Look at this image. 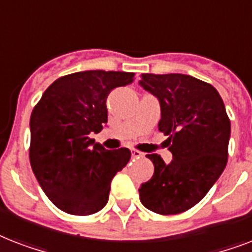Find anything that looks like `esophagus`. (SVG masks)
<instances>
[{
	"instance_id": "esophagus-1",
	"label": "esophagus",
	"mask_w": 252,
	"mask_h": 252,
	"mask_svg": "<svg viewBox=\"0 0 252 252\" xmlns=\"http://www.w3.org/2000/svg\"><path fill=\"white\" fill-rule=\"evenodd\" d=\"M144 156H145V154L141 153V152H138V150H132V157L133 158H142Z\"/></svg>"
}]
</instances>
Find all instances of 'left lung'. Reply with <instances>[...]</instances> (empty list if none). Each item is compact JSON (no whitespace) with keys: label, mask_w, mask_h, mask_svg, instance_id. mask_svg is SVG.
<instances>
[{"label":"left lung","mask_w":252,"mask_h":252,"mask_svg":"<svg viewBox=\"0 0 252 252\" xmlns=\"http://www.w3.org/2000/svg\"><path fill=\"white\" fill-rule=\"evenodd\" d=\"M140 81L159 99L158 129L168 138L172 161L148 154L154 174L138 189L142 205L158 215H178L207 195L226 167L230 120L219 91L186 74L144 73Z\"/></svg>","instance_id":"obj_1"}]
</instances>
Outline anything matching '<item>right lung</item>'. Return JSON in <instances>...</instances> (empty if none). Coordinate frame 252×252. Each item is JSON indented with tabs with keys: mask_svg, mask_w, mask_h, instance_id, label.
<instances>
[{
	"mask_svg": "<svg viewBox=\"0 0 252 252\" xmlns=\"http://www.w3.org/2000/svg\"><path fill=\"white\" fill-rule=\"evenodd\" d=\"M134 73L86 70L57 78L33 107L30 163L48 199L65 213L94 215L108 201L111 180L130 150H107L90 138L107 124V95Z\"/></svg>",
	"mask_w": 252,
	"mask_h": 252,
	"instance_id": "1",
	"label": "right lung"
}]
</instances>
